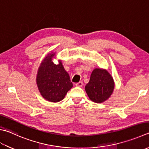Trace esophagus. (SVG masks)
Here are the masks:
<instances>
[{"label":"esophagus","mask_w":149,"mask_h":149,"mask_svg":"<svg viewBox=\"0 0 149 149\" xmlns=\"http://www.w3.org/2000/svg\"><path fill=\"white\" fill-rule=\"evenodd\" d=\"M76 86H78V87H82L83 86V82L82 81H80V82H78V83H76Z\"/></svg>","instance_id":"esophagus-1"}]
</instances>
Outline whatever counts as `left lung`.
<instances>
[{
  "label": "left lung",
  "mask_w": 149,
  "mask_h": 149,
  "mask_svg": "<svg viewBox=\"0 0 149 149\" xmlns=\"http://www.w3.org/2000/svg\"><path fill=\"white\" fill-rule=\"evenodd\" d=\"M113 89V78L106 70L101 69L93 70L89 82L85 87L89 99L97 103L107 100L110 97Z\"/></svg>",
  "instance_id": "obj_1"
}]
</instances>
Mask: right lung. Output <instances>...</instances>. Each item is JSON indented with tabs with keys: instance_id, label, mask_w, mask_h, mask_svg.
I'll return each mask as SVG.
<instances>
[{
	"instance_id": "1",
	"label": "right lung",
	"mask_w": 149,
	"mask_h": 149,
	"mask_svg": "<svg viewBox=\"0 0 149 149\" xmlns=\"http://www.w3.org/2000/svg\"><path fill=\"white\" fill-rule=\"evenodd\" d=\"M54 55L50 54L44 59L39 68L36 82L44 99L57 102L63 99L73 85L61 61L58 65L52 61Z\"/></svg>"
}]
</instances>
